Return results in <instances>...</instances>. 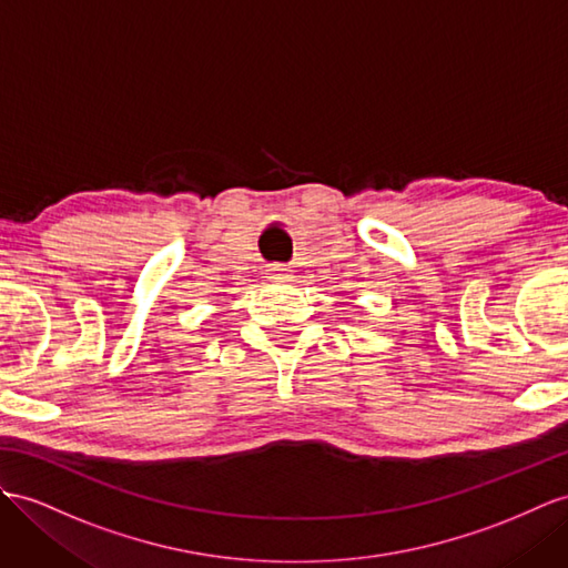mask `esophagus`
Listing matches in <instances>:
<instances>
[{"label": "esophagus", "mask_w": 568, "mask_h": 568, "mask_svg": "<svg viewBox=\"0 0 568 568\" xmlns=\"http://www.w3.org/2000/svg\"><path fill=\"white\" fill-rule=\"evenodd\" d=\"M266 278L273 281V283H285V281L293 278V275H290V271L283 264H271L266 268Z\"/></svg>", "instance_id": "obj_1"}]
</instances>
